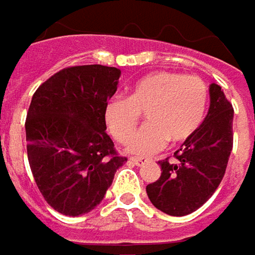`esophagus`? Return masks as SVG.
<instances>
[{"mask_svg":"<svg viewBox=\"0 0 255 255\" xmlns=\"http://www.w3.org/2000/svg\"><path fill=\"white\" fill-rule=\"evenodd\" d=\"M145 161H146L145 158H136V156H130V158H129V162H132V164H135V165H142Z\"/></svg>","mask_w":255,"mask_h":255,"instance_id":"1","label":"esophagus"}]
</instances>
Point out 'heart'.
Returning a JSON list of instances; mask_svg holds the SVG:
<instances>
[{"label":"heart","mask_w":255,"mask_h":255,"mask_svg":"<svg viewBox=\"0 0 255 255\" xmlns=\"http://www.w3.org/2000/svg\"><path fill=\"white\" fill-rule=\"evenodd\" d=\"M209 104V88L196 75L159 71L137 80L129 97L116 96L104 107L110 133L125 142L144 112L147 123L126 142L132 154L148 155L167 140L178 143L190 139L200 128Z\"/></svg>","instance_id":"b5f03b06"}]
</instances>
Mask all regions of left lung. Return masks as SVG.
Listing matches in <instances>:
<instances>
[{
	"label": "left lung",
	"mask_w": 255,
	"mask_h": 255,
	"mask_svg": "<svg viewBox=\"0 0 255 255\" xmlns=\"http://www.w3.org/2000/svg\"><path fill=\"white\" fill-rule=\"evenodd\" d=\"M209 112L196 133L174 152L175 161H159L161 177L146 186L156 209L184 216L206 203L221 184L232 151L234 109L218 84H210Z\"/></svg>",
	"instance_id": "1"
}]
</instances>
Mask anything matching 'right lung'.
Wrapping results in <instances>:
<instances>
[{"instance_id":"1","label":"right lung","mask_w":255,"mask_h":255,"mask_svg":"<svg viewBox=\"0 0 255 255\" xmlns=\"http://www.w3.org/2000/svg\"><path fill=\"white\" fill-rule=\"evenodd\" d=\"M119 78L113 66H69L33 94L26 119L28 164L42 196L62 215L80 216L100 205L128 161L116 154L104 120Z\"/></svg>"}]
</instances>
